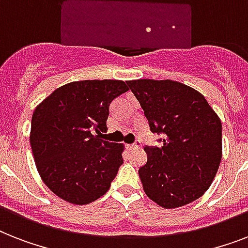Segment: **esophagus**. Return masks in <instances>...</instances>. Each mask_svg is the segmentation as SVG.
<instances>
[{
	"label": "esophagus",
	"mask_w": 248,
	"mask_h": 248,
	"mask_svg": "<svg viewBox=\"0 0 248 248\" xmlns=\"http://www.w3.org/2000/svg\"><path fill=\"white\" fill-rule=\"evenodd\" d=\"M141 145H143L141 140L138 139V140H135V143L130 145V149H140V148H141Z\"/></svg>",
	"instance_id": "1"
}]
</instances>
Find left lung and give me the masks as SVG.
<instances>
[{
	"mask_svg": "<svg viewBox=\"0 0 248 248\" xmlns=\"http://www.w3.org/2000/svg\"><path fill=\"white\" fill-rule=\"evenodd\" d=\"M128 87L162 145L144 148L139 169L144 192L165 208L200 198L211 185L221 161V121L202 93L176 81L136 79Z\"/></svg>",
	"mask_w": 248,
	"mask_h": 248,
	"instance_id": "obj_1",
	"label": "left lung"
}]
</instances>
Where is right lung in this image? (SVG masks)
<instances>
[{
	"label": "right lung",
	"mask_w": 248,
	"mask_h": 248,
	"mask_svg": "<svg viewBox=\"0 0 248 248\" xmlns=\"http://www.w3.org/2000/svg\"><path fill=\"white\" fill-rule=\"evenodd\" d=\"M128 91L124 81L93 79L55 90L36 108L31 147L47 188L69 203L104 196L124 163V145L101 139L109 105Z\"/></svg>",
	"instance_id": "right-lung-1"
}]
</instances>
